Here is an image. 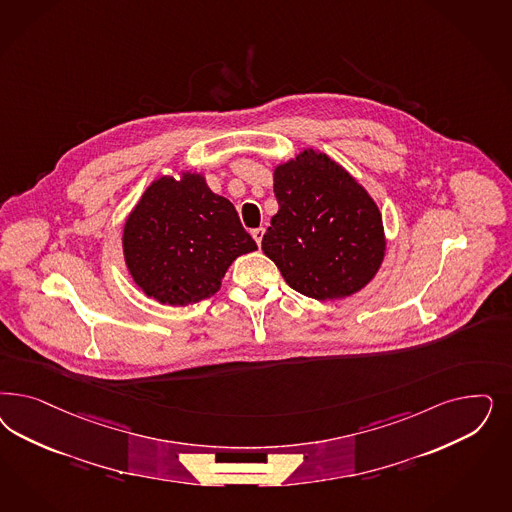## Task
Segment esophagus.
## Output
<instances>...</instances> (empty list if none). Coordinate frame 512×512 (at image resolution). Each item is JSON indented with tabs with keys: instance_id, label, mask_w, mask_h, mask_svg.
Listing matches in <instances>:
<instances>
[{
	"instance_id": "1",
	"label": "esophagus",
	"mask_w": 512,
	"mask_h": 512,
	"mask_svg": "<svg viewBox=\"0 0 512 512\" xmlns=\"http://www.w3.org/2000/svg\"><path fill=\"white\" fill-rule=\"evenodd\" d=\"M264 228H256V230H252V237H254V241L258 243V247L262 245V237H264Z\"/></svg>"
}]
</instances>
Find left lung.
<instances>
[{
    "mask_svg": "<svg viewBox=\"0 0 512 512\" xmlns=\"http://www.w3.org/2000/svg\"><path fill=\"white\" fill-rule=\"evenodd\" d=\"M275 196L262 250L290 288L326 301L375 277L386 245L379 207L341 165L305 150L275 169Z\"/></svg>",
    "mask_w": 512,
    "mask_h": 512,
    "instance_id": "8db88e82",
    "label": "left lung"
}]
</instances>
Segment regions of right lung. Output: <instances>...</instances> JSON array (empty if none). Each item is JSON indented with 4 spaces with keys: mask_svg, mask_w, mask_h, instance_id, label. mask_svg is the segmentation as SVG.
<instances>
[{
    "mask_svg": "<svg viewBox=\"0 0 512 512\" xmlns=\"http://www.w3.org/2000/svg\"><path fill=\"white\" fill-rule=\"evenodd\" d=\"M256 248L230 199L192 173L152 182L124 226L133 281L167 305L213 296L231 262Z\"/></svg>",
    "mask_w": 512,
    "mask_h": 512,
    "instance_id": "right-lung-1",
    "label": "right lung"
}]
</instances>
